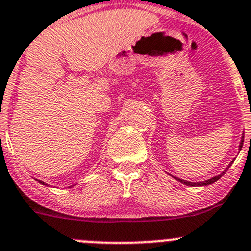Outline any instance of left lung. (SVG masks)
I'll return each mask as SVG.
<instances>
[{"instance_id": "left-lung-1", "label": "left lung", "mask_w": 251, "mask_h": 251, "mask_svg": "<svg viewBox=\"0 0 251 251\" xmlns=\"http://www.w3.org/2000/svg\"><path fill=\"white\" fill-rule=\"evenodd\" d=\"M250 137H251V136H250ZM243 142H244V137H243L242 142H240V146H239V147H240V150H242V147H243ZM231 162H233V161H231ZM228 167H230V165H229ZM226 170H228V168H226ZM226 170L224 171V172H222L221 175H218V176H215V177H213V178L208 179V181H204V182H197V183H193V182H187V181H183V179H179V178H177V177H173V178H176V179H177V181L181 182V183L187 184V186H208V184H212V183H214V182H217L218 179L221 178L222 176H223L224 173L226 172Z\"/></svg>"}]
</instances>
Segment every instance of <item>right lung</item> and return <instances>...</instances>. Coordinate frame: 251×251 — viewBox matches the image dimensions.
<instances>
[{"mask_svg": "<svg viewBox=\"0 0 251 251\" xmlns=\"http://www.w3.org/2000/svg\"><path fill=\"white\" fill-rule=\"evenodd\" d=\"M39 183H42V184H44V182H42V181H39Z\"/></svg>", "mask_w": 251, "mask_h": 251, "instance_id": "1", "label": "right lung"}]
</instances>
